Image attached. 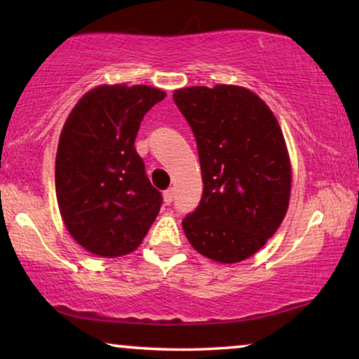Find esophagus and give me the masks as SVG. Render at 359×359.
<instances>
[{
    "instance_id": "esophagus-1",
    "label": "esophagus",
    "mask_w": 359,
    "mask_h": 359,
    "mask_svg": "<svg viewBox=\"0 0 359 359\" xmlns=\"http://www.w3.org/2000/svg\"><path fill=\"white\" fill-rule=\"evenodd\" d=\"M173 198H175V189L173 188L166 189L165 193H163V203L165 204H171V201H173Z\"/></svg>"
}]
</instances>
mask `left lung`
Here are the masks:
<instances>
[{
    "label": "left lung",
    "mask_w": 359,
    "mask_h": 359,
    "mask_svg": "<svg viewBox=\"0 0 359 359\" xmlns=\"http://www.w3.org/2000/svg\"><path fill=\"white\" fill-rule=\"evenodd\" d=\"M173 100L196 137L203 198L183 220L191 247L240 263L276 233L291 198V160L273 111L243 86L181 88Z\"/></svg>",
    "instance_id": "obj_1"
}]
</instances>
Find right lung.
Returning <instances> with one entry per match:
<instances>
[{
    "instance_id": "right-lung-1",
    "label": "right lung",
    "mask_w": 359,
    "mask_h": 359,
    "mask_svg": "<svg viewBox=\"0 0 359 359\" xmlns=\"http://www.w3.org/2000/svg\"><path fill=\"white\" fill-rule=\"evenodd\" d=\"M166 96L147 85H101L81 96L58 139L55 193L73 240L96 257L139 248L160 212L135 151L140 122Z\"/></svg>"
}]
</instances>
